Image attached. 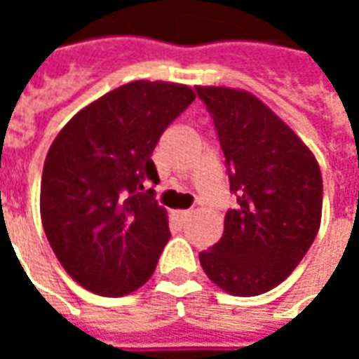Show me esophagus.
Masks as SVG:
<instances>
[{
    "instance_id": "obj_1",
    "label": "esophagus",
    "mask_w": 359,
    "mask_h": 359,
    "mask_svg": "<svg viewBox=\"0 0 359 359\" xmlns=\"http://www.w3.org/2000/svg\"><path fill=\"white\" fill-rule=\"evenodd\" d=\"M175 215H177L179 221H187L190 217V211H175Z\"/></svg>"
}]
</instances>
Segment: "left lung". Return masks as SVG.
<instances>
[{
    "label": "left lung",
    "instance_id": "obj_1",
    "mask_svg": "<svg viewBox=\"0 0 359 359\" xmlns=\"http://www.w3.org/2000/svg\"><path fill=\"white\" fill-rule=\"evenodd\" d=\"M210 111L236 205L221 241L200 254L205 275L234 296L283 283L316 241L323 180L308 146L244 90L198 86Z\"/></svg>",
    "mask_w": 359,
    "mask_h": 359
}]
</instances>
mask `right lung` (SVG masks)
<instances>
[{
  "instance_id": "1",
  "label": "right lung",
  "mask_w": 359,
  "mask_h": 359,
  "mask_svg": "<svg viewBox=\"0 0 359 359\" xmlns=\"http://www.w3.org/2000/svg\"><path fill=\"white\" fill-rule=\"evenodd\" d=\"M188 86L136 81L79 111L46 156L40 213L71 277L100 296H125L156 269L171 238L149 180L167 126L194 102Z\"/></svg>"
}]
</instances>
